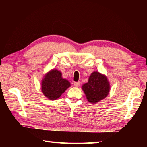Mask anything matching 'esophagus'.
I'll use <instances>...</instances> for the list:
<instances>
[{
    "mask_svg": "<svg viewBox=\"0 0 147 147\" xmlns=\"http://www.w3.org/2000/svg\"><path fill=\"white\" fill-rule=\"evenodd\" d=\"M80 82H75L74 83V86L76 87V88H78V87L80 86Z\"/></svg>",
    "mask_w": 147,
    "mask_h": 147,
    "instance_id": "1",
    "label": "esophagus"
}]
</instances>
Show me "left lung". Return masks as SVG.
<instances>
[{
    "mask_svg": "<svg viewBox=\"0 0 147 147\" xmlns=\"http://www.w3.org/2000/svg\"><path fill=\"white\" fill-rule=\"evenodd\" d=\"M87 100L91 104H96L108 95L110 84L105 74L94 71L89 76L88 82L82 86Z\"/></svg>",
    "mask_w": 147,
    "mask_h": 147,
    "instance_id": "obj_1",
    "label": "left lung"
}]
</instances>
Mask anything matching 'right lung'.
I'll list each match as a JSON object with an SVG mask.
<instances>
[{
  "label": "right lung",
  "mask_w": 147,
  "mask_h": 147,
  "mask_svg": "<svg viewBox=\"0 0 147 147\" xmlns=\"http://www.w3.org/2000/svg\"><path fill=\"white\" fill-rule=\"evenodd\" d=\"M71 87V83L62 77L58 69H52L42 79L41 91L47 98L55 100L61 96L66 89Z\"/></svg>",
  "instance_id": "1"
}]
</instances>
